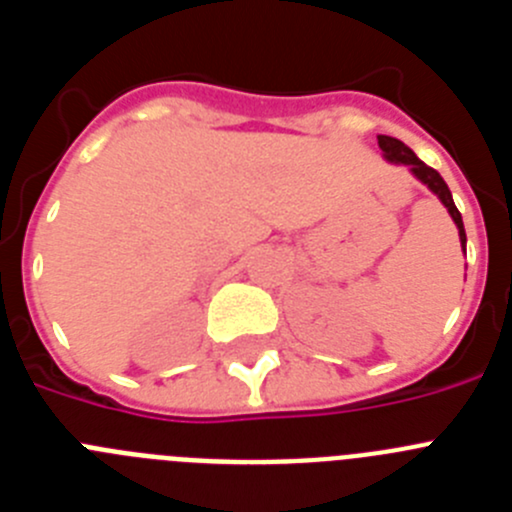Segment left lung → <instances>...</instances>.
Wrapping results in <instances>:
<instances>
[{"mask_svg":"<svg viewBox=\"0 0 512 512\" xmlns=\"http://www.w3.org/2000/svg\"><path fill=\"white\" fill-rule=\"evenodd\" d=\"M379 140V148H382V156L387 164H395V166H408L410 174L418 179L423 187L431 189L433 194H436L438 200H441V205L446 207V212L451 215V220H454L456 230H459V243H461V251L467 253V233H464V220H461V212L456 210L454 205V197H451L449 187H446V182L441 179V174H438L436 169H431V166H425L423 161H420L418 156H415L413 151H410L402 140L392 138V135H377Z\"/></svg>","mask_w":512,"mask_h":512,"instance_id":"obj_1","label":"left lung"}]
</instances>
